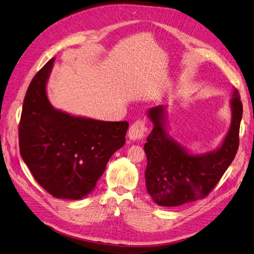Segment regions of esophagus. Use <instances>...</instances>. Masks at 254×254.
<instances>
[{"label":"esophagus","mask_w":254,"mask_h":254,"mask_svg":"<svg viewBox=\"0 0 254 254\" xmlns=\"http://www.w3.org/2000/svg\"><path fill=\"white\" fill-rule=\"evenodd\" d=\"M146 131L145 122L136 121L135 123L130 126L128 130V136L130 140H140L144 136V133Z\"/></svg>","instance_id":"obj_1"}]
</instances>
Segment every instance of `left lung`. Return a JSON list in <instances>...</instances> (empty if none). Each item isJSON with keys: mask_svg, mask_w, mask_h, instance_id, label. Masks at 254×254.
I'll return each instance as SVG.
<instances>
[{"mask_svg": "<svg viewBox=\"0 0 254 254\" xmlns=\"http://www.w3.org/2000/svg\"><path fill=\"white\" fill-rule=\"evenodd\" d=\"M231 125L221 144L204 154H192L178 143L168 129L167 107L150 108L147 118L153 130L144 144L147 166L146 189L160 206H180L206 196L220 181L236 155L243 105L236 88L233 90Z\"/></svg>", "mask_w": 254, "mask_h": 254, "instance_id": "1", "label": "left lung"}]
</instances>
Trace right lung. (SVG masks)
<instances>
[{
  "label": "right lung",
  "mask_w": 254,
  "mask_h": 254,
  "mask_svg": "<svg viewBox=\"0 0 254 254\" xmlns=\"http://www.w3.org/2000/svg\"><path fill=\"white\" fill-rule=\"evenodd\" d=\"M56 59L33 78L23 101L19 147L34 178L58 198L91 193L111 156L125 144L127 122L71 115L48 99L47 83Z\"/></svg>",
  "instance_id": "1"
}]
</instances>
